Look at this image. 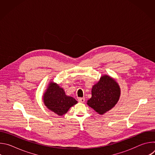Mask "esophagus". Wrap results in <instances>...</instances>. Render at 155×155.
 I'll return each mask as SVG.
<instances>
[{"label": "esophagus", "mask_w": 155, "mask_h": 155, "mask_svg": "<svg viewBox=\"0 0 155 155\" xmlns=\"http://www.w3.org/2000/svg\"><path fill=\"white\" fill-rule=\"evenodd\" d=\"M78 102H81V103H83L84 102V101H85V99H84V98H82V97H80V98H78Z\"/></svg>", "instance_id": "1"}]
</instances>
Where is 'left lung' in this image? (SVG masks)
<instances>
[{"mask_svg": "<svg viewBox=\"0 0 155 155\" xmlns=\"http://www.w3.org/2000/svg\"><path fill=\"white\" fill-rule=\"evenodd\" d=\"M120 93L118 83L110 76L105 75L93 86L92 96L87 101V104L99 114L103 115L117 104Z\"/></svg>", "mask_w": 155, "mask_h": 155, "instance_id": "left-lung-1", "label": "left lung"}]
</instances>
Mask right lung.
<instances>
[{
    "label": "right lung",
    "instance_id": "add662e5",
    "mask_svg": "<svg viewBox=\"0 0 155 155\" xmlns=\"http://www.w3.org/2000/svg\"><path fill=\"white\" fill-rule=\"evenodd\" d=\"M43 99L45 106L59 116L65 114L71 107L77 103L74 97L65 94L63 88L52 81L49 83Z\"/></svg>",
    "mask_w": 155,
    "mask_h": 155
}]
</instances>
